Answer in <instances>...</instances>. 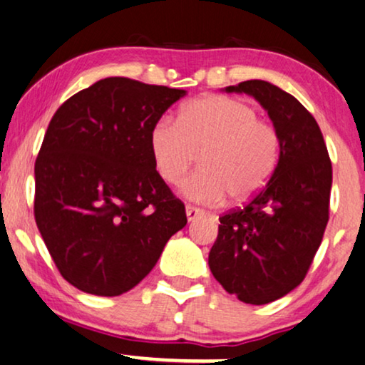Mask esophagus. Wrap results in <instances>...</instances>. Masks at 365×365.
<instances>
[{
  "mask_svg": "<svg viewBox=\"0 0 365 365\" xmlns=\"http://www.w3.org/2000/svg\"><path fill=\"white\" fill-rule=\"evenodd\" d=\"M185 212H187V218H188V222L195 220L197 217L203 215V210H202V208H197V207H193V205H187Z\"/></svg>",
  "mask_w": 365,
  "mask_h": 365,
  "instance_id": "34e87169",
  "label": "esophagus"
}]
</instances>
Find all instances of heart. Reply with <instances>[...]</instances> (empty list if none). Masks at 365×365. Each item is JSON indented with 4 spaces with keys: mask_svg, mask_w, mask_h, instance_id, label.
<instances>
[{
    "mask_svg": "<svg viewBox=\"0 0 365 365\" xmlns=\"http://www.w3.org/2000/svg\"><path fill=\"white\" fill-rule=\"evenodd\" d=\"M148 143L155 170L168 185L182 182L198 155L200 170L182 192L205 205L225 195L232 203L250 200L269 183L282 152L279 130L259 118L254 105L220 95L190 101L177 121H155Z\"/></svg>",
    "mask_w": 365,
    "mask_h": 365,
    "instance_id": "heart-1",
    "label": "heart"
}]
</instances>
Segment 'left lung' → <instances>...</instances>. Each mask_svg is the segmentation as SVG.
<instances>
[{"mask_svg":"<svg viewBox=\"0 0 365 365\" xmlns=\"http://www.w3.org/2000/svg\"><path fill=\"white\" fill-rule=\"evenodd\" d=\"M259 101L280 133L269 183L242 208L222 215L208 265L228 294L264 305L305 279L329 222L332 163L317 121L297 98L262 80L227 86Z\"/></svg>","mask_w":365,"mask_h":365,"instance_id":"left-lung-1","label":"left lung"}]
</instances>
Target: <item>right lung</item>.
Masks as SVG:
<instances>
[{"label": "right lung", "mask_w": 365, "mask_h": 365, "mask_svg": "<svg viewBox=\"0 0 365 365\" xmlns=\"http://www.w3.org/2000/svg\"><path fill=\"white\" fill-rule=\"evenodd\" d=\"M185 90L111 76L68 98L35 163V220L63 279L115 297L150 274L185 205L155 170L153 123Z\"/></svg>", "instance_id": "obj_1"}]
</instances>
